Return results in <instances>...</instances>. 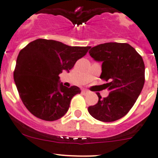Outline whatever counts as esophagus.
Returning <instances> with one entry per match:
<instances>
[{
    "label": "esophagus",
    "mask_w": 158,
    "mask_h": 158,
    "mask_svg": "<svg viewBox=\"0 0 158 158\" xmlns=\"http://www.w3.org/2000/svg\"><path fill=\"white\" fill-rule=\"evenodd\" d=\"M82 93L84 94H88L89 91L87 90H85V89H84V90H82Z\"/></svg>",
    "instance_id": "34e87169"
}]
</instances>
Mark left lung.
I'll list each match as a JSON object with an SVG mask.
<instances>
[{"instance_id":"1","label":"left lung","mask_w":158,"mask_h":158,"mask_svg":"<svg viewBox=\"0 0 158 158\" xmlns=\"http://www.w3.org/2000/svg\"><path fill=\"white\" fill-rule=\"evenodd\" d=\"M90 55L102 61L100 78L106 81L110 94L88 107L89 113L102 122H113L125 116L134 106L144 84L142 58L128 43H107L90 47Z\"/></svg>"}]
</instances>
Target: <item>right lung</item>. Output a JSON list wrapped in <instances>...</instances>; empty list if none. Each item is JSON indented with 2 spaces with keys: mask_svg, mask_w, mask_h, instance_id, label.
<instances>
[{
  "mask_svg": "<svg viewBox=\"0 0 158 158\" xmlns=\"http://www.w3.org/2000/svg\"><path fill=\"white\" fill-rule=\"evenodd\" d=\"M90 48L38 39L21 49L14 72V82L22 102L32 115L55 121L67 113L71 99L81 90L76 86H63L58 75L64 70L69 72Z\"/></svg>",
  "mask_w": 158,
  "mask_h": 158,
  "instance_id": "1",
  "label": "right lung"
}]
</instances>
